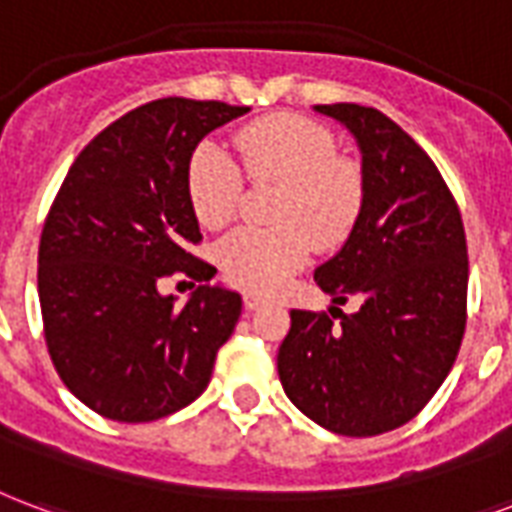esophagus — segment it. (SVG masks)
Wrapping results in <instances>:
<instances>
[{"instance_id":"obj_1","label":"esophagus","mask_w":512,"mask_h":512,"mask_svg":"<svg viewBox=\"0 0 512 512\" xmlns=\"http://www.w3.org/2000/svg\"><path fill=\"white\" fill-rule=\"evenodd\" d=\"M244 306L249 309V312H255V309H260V306H266V298L257 293H244Z\"/></svg>"}]
</instances>
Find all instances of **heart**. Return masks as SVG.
<instances>
[{
	"mask_svg": "<svg viewBox=\"0 0 512 512\" xmlns=\"http://www.w3.org/2000/svg\"><path fill=\"white\" fill-rule=\"evenodd\" d=\"M246 173L282 184L276 227H238L217 246L222 274L238 287L271 293L309 260L314 246H336L350 236L363 206L358 165L336 157V138L323 124L279 113L246 124L236 135ZM241 168L219 143H200L187 168V195L203 227H222L236 217Z\"/></svg>",
	"mask_w": 512,
	"mask_h": 512,
	"instance_id": "heart-1",
	"label": "heart"
}]
</instances>
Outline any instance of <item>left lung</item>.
I'll list each match as a JSON object with an SVG mask.
<instances>
[{
	"label": "left lung",
	"instance_id": "8db88e82",
	"mask_svg": "<svg viewBox=\"0 0 512 512\" xmlns=\"http://www.w3.org/2000/svg\"><path fill=\"white\" fill-rule=\"evenodd\" d=\"M361 151L363 206L344 246L314 268L344 314L290 312L276 369L306 418L344 437H374L418 415L453 369L467 325V238L448 184L385 113L314 105Z\"/></svg>",
	"mask_w": 512,
	"mask_h": 512
}]
</instances>
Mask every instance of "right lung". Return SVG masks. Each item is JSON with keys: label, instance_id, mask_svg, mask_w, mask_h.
I'll return each mask as SVG.
<instances>
[{"label": "right lung", "instance_id": "obj_1", "mask_svg": "<svg viewBox=\"0 0 512 512\" xmlns=\"http://www.w3.org/2000/svg\"><path fill=\"white\" fill-rule=\"evenodd\" d=\"M244 105L165 97L124 113L78 154L45 219L37 293L56 372L89 410L119 423L179 412L208 388L241 295L208 279L187 246L200 227L187 195L192 151ZM204 285L184 307L165 275Z\"/></svg>", "mask_w": 512, "mask_h": 512}]
</instances>
